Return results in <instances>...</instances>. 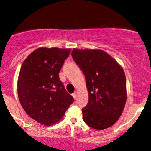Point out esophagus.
<instances>
[{
  "label": "esophagus",
  "mask_w": 151,
  "mask_h": 151,
  "mask_svg": "<svg viewBox=\"0 0 151 151\" xmlns=\"http://www.w3.org/2000/svg\"><path fill=\"white\" fill-rule=\"evenodd\" d=\"M72 96H73V97H74V99H75L76 98H77V93H76V92H74V93H72Z\"/></svg>",
  "instance_id": "1"
}]
</instances>
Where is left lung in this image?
Wrapping results in <instances>:
<instances>
[{
	"label": "left lung",
	"mask_w": 151,
	"mask_h": 151,
	"mask_svg": "<svg viewBox=\"0 0 151 151\" xmlns=\"http://www.w3.org/2000/svg\"><path fill=\"white\" fill-rule=\"evenodd\" d=\"M72 56L85 75L89 102L82 109L84 122L93 129H108L119 120L125 106L126 76L122 67L99 49L74 48Z\"/></svg>",
	"instance_id": "8db88e82"
}]
</instances>
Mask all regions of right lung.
<instances>
[{
	"label": "right lung",
	"mask_w": 151,
	"mask_h": 151,
	"mask_svg": "<svg viewBox=\"0 0 151 151\" xmlns=\"http://www.w3.org/2000/svg\"><path fill=\"white\" fill-rule=\"evenodd\" d=\"M71 49L40 47L24 60L18 79V94L26 114L42 125L61 120L74 98L59 77Z\"/></svg>",
	"instance_id": "1"
}]
</instances>
